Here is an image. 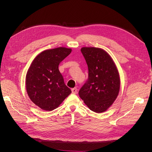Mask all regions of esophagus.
<instances>
[{
  "mask_svg": "<svg viewBox=\"0 0 152 152\" xmlns=\"http://www.w3.org/2000/svg\"><path fill=\"white\" fill-rule=\"evenodd\" d=\"M71 91H72V93H73V94H77V89L76 88V87H75V88H73V89H72Z\"/></svg>",
  "mask_w": 152,
  "mask_h": 152,
  "instance_id": "1",
  "label": "esophagus"
}]
</instances>
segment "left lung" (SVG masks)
Listing matches in <instances>:
<instances>
[{
	"label": "left lung",
	"instance_id": "left-lung-1",
	"mask_svg": "<svg viewBox=\"0 0 152 152\" xmlns=\"http://www.w3.org/2000/svg\"><path fill=\"white\" fill-rule=\"evenodd\" d=\"M81 51L88 66L87 82L79 91V97L89 109L102 113L116 99L120 77L115 62L103 49L97 47L81 48Z\"/></svg>",
	"mask_w": 152,
	"mask_h": 152
}]
</instances>
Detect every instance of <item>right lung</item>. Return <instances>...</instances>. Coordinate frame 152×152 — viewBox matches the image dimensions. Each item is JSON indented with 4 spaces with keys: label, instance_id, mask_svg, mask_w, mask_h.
Here are the masks:
<instances>
[{
    "label": "right lung",
    "instance_id": "right-lung-1",
    "mask_svg": "<svg viewBox=\"0 0 152 152\" xmlns=\"http://www.w3.org/2000/svg\"><path fill=\"white\" fill-rule=\"evenodd\" d=\"M58 47L40 53L31 64L26 76V88L31 100L42 110L57 108L71 93L58 69L60 63L71 52Z\"/></svg>",
    "mask_w": 152,
    "mask_h": 152
}]
</instances>
